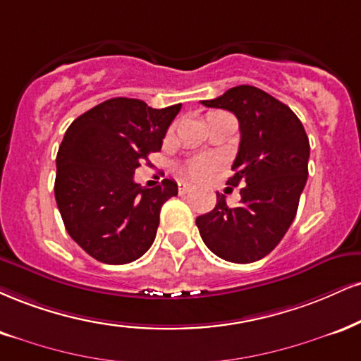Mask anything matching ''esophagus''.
Masks as SVG:
<instances>
[{"mask_svg": "<svg viewBox=\"0 0 361 361\" xmlns=\"http://www.w3.org/2000/svg\"><path fill=\"white\" fill-rule=\"evenodd\" d=\"M190 190H192V186H190L188 183H180V185H178V192H180L181 195L188 193Z\"/></svg>", "mask_w": 361, "mask_h": 361, "instance_id": "1", "label": "esophagus"}]
</instances>
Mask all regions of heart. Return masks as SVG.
Segmentation results:
<instances>
[{
    "mask_svg": "<svg viewBox=\"0 0 361 361\" xmlns=\"http://www.w3.org/2000/svg\"><path fill=\"white\" fill-rule=\"evenodd\" d=\"M212 114H222V112H212ZM210 114V116H212ZM215 168V161L210 158H197L190 161L183 168V175L190 180H205L212 175Z\"/></svg>",
    "mask_w": 361,
    "mask_h": 361,
    "instance_id": "heart-1",
    "label": "heart"
}]
</instances>
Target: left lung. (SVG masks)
I'll use <instances>...</instances> for the list:
<instances>
[{"label":"left lung","instance_id":"left-lung-1","mask_svg":"<svg viewBox=\"0 0 361 361\" xmlns=\"http://www.w3.org/2000/svg\"><path fill=\"white\" fill-rule=\"evenodd\" d=\"M202 104L238 119L240 145L227 185L244 188L237 207L216 193L214 210L197 219L200 235L220 259L255 262L276 249L296 216L307 180L310 139L286 104L254 85L232 87Z\"/></svg>","mask_w":361,"mask_h":361}]
</instances>
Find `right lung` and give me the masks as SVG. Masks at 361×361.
I'll use <instances>...</instances> for the list:
<instances>
[{"instance_id": "right-lung-1", "label": "right lung", "mask_w": 361, "mask_h": 361, "mask_svg": "<svg viewBox=\"0 0 361 361\" xmlns=\"http://www.w3.org/2000/svg\"><path fill=\"white\" fill-rule=\"evenodd\" d=\"M181 104L153 109L114 97L77 117L56 153L55 200L68 235L95 260L129 264L153 245L163 203L178 195L173 180L154 188L134 181Z\"/></svg>"}]
</instances>
